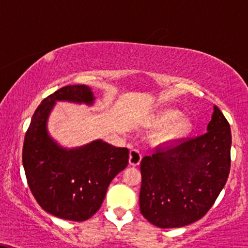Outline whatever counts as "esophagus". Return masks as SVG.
I'll return each mask as SVG.
<instances>
[{
    "label": "esophagus",
    "mask_w": 248,
    "mask_h": 248,
    "mask_svg": "<svg viewBox=\"0 0 248 248\" xmlns=\"http://www.w3.org/2000/svg\"><path fill=\"white\" fill-rule=\"evenodd\" d=\"M142 155L137 149H132L129 153V165L130 166H139L141 163Z\"/></svg>",
    "instance_id": "34e87169"
}]
</instances>
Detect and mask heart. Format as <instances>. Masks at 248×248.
<instances>
[{"mask_svg":"<svg viewBox=\"0 0 248 248\" xmlns=\"http://www.w3.org/2000/svg\"><path fill=\"white\" fill-rule=\"evenodd\" d=\"M153 126L163 129L158 133L157 143L162 147H171L183 141L192 133L193 124L186 116H180V112L168 108L154 116Z\"/></svg>","mask_w":248,"mask_h":248,"instance_id":"obj_1","label":"heart"}]
</instances>
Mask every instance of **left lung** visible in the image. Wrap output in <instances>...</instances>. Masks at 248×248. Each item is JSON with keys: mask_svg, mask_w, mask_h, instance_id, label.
I'll return each instance as SVG.
<instances>
[{"mask_svg": "<svg viewBox=\"0 0 248 248\" xmlns=\"http://www.w3.org/2000/svg\"><path fill=\"white\" fill-rule=\"evenodd\" d=\"M231 129L214 106L207 133L141 162V214L162 229L196 222L213 207L231 165Z\"/></svg>", "mask_w": 248, "mask_h": 248, "instance_id": "left-lung-1", "label": "left lung"}]
</instances>
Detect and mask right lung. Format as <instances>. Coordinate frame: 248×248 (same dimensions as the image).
I'll list each match as a JSON object with an SVG mask.
<instances>
[{"label": "right lung", "mask_w": 248, "mask_h": 248, "mask_svg": "<svg viewBox=\"0 0 248 248\" xmlns=\"http://www.w3.org/2000/svg\"><path fill=\"white\" fill-rule=\"evenodd\" d=\"M56 101L91 106L94 95L88 85H67L45 98L25 134L23 166L30 189L45 211L83 222L99 210L108 185L128 165L129 150L103 140L70 149L60 145L47 128Z\"/></svg>", "instance_id": "add662e5"}]
</instances>
